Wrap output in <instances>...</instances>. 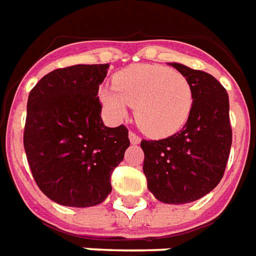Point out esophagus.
Here are the masks:
<instances>
[{"mask_svg": "<svg viewBox=\"0 0 256 256\" xmlns=\"http://www.w3.org/2000/svg\"><path fill=\"white\" fill-rule=\"evenodd\" d=\"M128 136H130V142H131L132 145H138L139 142H140V138H139L136 134H134V132H130Z\"/></svg>", "mask_w": 256, "mask_h": 256, "instance_id": "obj_1", "label": "esophagus"}]
</instances>
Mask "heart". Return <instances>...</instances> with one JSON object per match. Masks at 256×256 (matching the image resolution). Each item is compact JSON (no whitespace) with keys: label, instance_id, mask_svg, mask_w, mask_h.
<instances>
[{"label":"heart","instance_id":"heart-1","mask_svg":"<svg viewBox=\"0 0 256 256\" xmlns=\"http://www.w3.org/2000/svg\"><path fill=\"white\" fill-rule=\"evenodd\" d=\"M102 104L122 120L135 107L136 125L152 138L180 131L190 118L194 103L191 84L177 71L162 65H134L118 72L112 88L98 92Z\"/></svg>","mask_w":256,"mask_h":256}]
</instances>
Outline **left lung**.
Listing matches in <instances>:
<instances>
[{"instance_id": "1", "label": "left lung", "mask_w": 256, "mask_h": 256, "mask_svg": "<svg viewBox=\"0 0 256 256\" xmlns=\"http://www.w3.org/2000/svg\"><path fill=\"white\" fill-rule=\"evenodd\" d=\"M191 84L194 103L190 118L177 134L158 140H142L144 172L154 198L170 205L198 200L219 184L232 148L228 94L204 71L170 62Z\"/></svg>"}]
</instances>
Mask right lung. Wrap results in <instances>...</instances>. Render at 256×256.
<instances>
[{
	"mask_svg": "<svg viewBox=\"0 0 256 256\" xmlns=\"http://www.w3.org/2000/svg\"><path fill=\"white\" fill-rule=\"evenodd\" d=\"M108 64L47 74L28 98L24 146L33 178L60 205L89 208L111 192V172L130 146L128 130L106 126L98 84Z\"/></svg>",
	"mask_w": 256,
	"mask_h": 256,
	"instance_id": "right-lung-1",
	"label": "right lung"
}]
</instances>
